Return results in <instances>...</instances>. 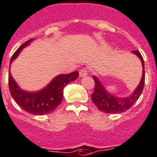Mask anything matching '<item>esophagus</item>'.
Here are the masks:
<instances>
[{
  "instance_id": "34e87169",
  "label": "esophagus",
  "mask_w": 157,
  "mask_h": 157,
  "mask_svg": "<svg viewBox=\"0 0 157 157\" xmlns=\"http://www.w3.org/2000/svg\"><path fill=\"white\" fill-rule=\"evenodd\" d=\"M80 77H86V76L87 75V69L83 68V69H81V70H80Z\"/></svg>"
}]
</instances>
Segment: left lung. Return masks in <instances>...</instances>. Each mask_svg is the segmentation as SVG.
<instances>
[{
  "instance_id": "1",
  "label": "left lung",
  "mask_w": 157,
  "mask_h": 157,
  "mask_svg": "<svg viewBox=\"0 0 157 157\" xmlns=\"http://www.w3.org/2000/svg\"><path fill=\"white\" fill-rule=\"evenodd\" d=\"M133 54L136 55L141 60L143 66V75L138 87L130 95L126 97H118L107 90L101 82L96 76L94 75L93 78L95 82L94 90L91 95L92 101L94 102L98 109L101 112L110 114L121 113L129 109L138 100L143 90L145 83V68L144 60L143 56L138 50L132 51Z\"/></svg>"
}]
</instances>
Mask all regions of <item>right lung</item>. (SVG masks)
Returning a JSON list of instances; mask_svg holds the SVG:
<instances>
[{
  "label": "right lung",
  "instance_id": "add662e5",
  "mask_svg": "<svg viewBox=\"0 0 157 157\" xmlns=\"http://www.w3.org/2000/svg\"><path fill=\"white\" fill-rule=\"evenodd\" d=\"M34 40L33 39L25 42L13 54L10 61V67L13 61L17 59L24 48ZM79 77L78 71L67 74H59L54 77L49 84L38 91H27L17 85L11 72L8 74V85L10 93L14 101L24 111L32 115H42L53 112L60 105L63 98V89L67 83L73 82Z\"/></svg>",
  "mask_w": 157,
  "mask_h": 157
}]
</instances>
